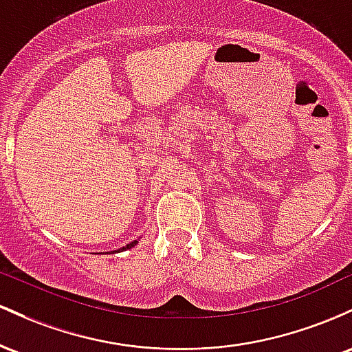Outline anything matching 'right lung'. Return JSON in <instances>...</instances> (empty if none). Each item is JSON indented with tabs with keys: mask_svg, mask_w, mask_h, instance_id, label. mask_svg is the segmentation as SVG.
<instances>
[{
	"mask_svg": "<svg viewBox=\"0 0 352 352\" xmlns=\"http://www.w3.org/2000/svg\"><path fill=\"white\" fill-rule=\"evenodd\" d=\"M136 243H138V241H133V243H129V244H128V246H124V248H123V250H131V248H133V246H134V244H136ZM113 252H114V251H113Z\"/></svg>",
	"mask_w": 352,
	"mask_h": 352,
	"instance_id": "add662e5",
	"label": "right lung"
}]
</instances>
